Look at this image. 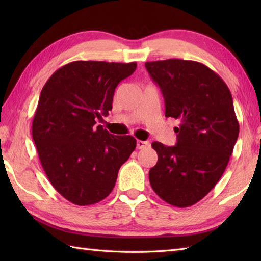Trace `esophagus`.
<instances>
[{
    "mask_svg": "<svg viewBox=\"0 0 261 261\" xmlns=\"http://www.w3.org/2000/svg\"><path fill=\"white\" fill-rule=\"evenodd\" d=\"M149 146L148 141H142V140H137V148L138 149H143Z\"/></svg>",
    "mask_w": 261,
    "mask_h": 261,
    "instance_id": "34e87169",
    "label": "esophagus"
}]
</instances>
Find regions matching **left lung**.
Returning a JSON list of instances; mask_svg holds the SVG:
<instances>
[{"label":"left lung","instance_id":"left-lung-1","mask_svg":"<svg viewBox=\"0 0 261 261\" xmlns=\"http://www.w3.org/2000/svg\"><path fill=\"white\" fill-rule=\"evenodd\" d=\"M159 85L166 118L180 121L174 147L154 141L158 162L149 171L157 195L170 205L188 207L206 196L223 175L239 136L232 95L224 81L193 60L147 62Z\"/></svg>","mask_w":261,"mask_h":261}]
</instances>
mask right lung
Here are the masks:
<instances>
[{"mask_svg": "<svg viewBox=\"0 0 261 261\" xmlns=\"http://www.w3.org/2000/svg\"><path fill=\"white\" fill-rule=\"evenodd\" d=\"M136 68L137 63L76 60L42 87L32 138L49 181L70 203L85 206L109 196L136 149L134 137L94 127L112 110L116 86Z\"/></svg>", "mask_w": 261, "mask_h": 261, "instance_id": "1", "label": "right lung"}]
</instances>
